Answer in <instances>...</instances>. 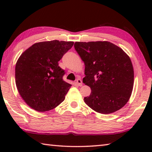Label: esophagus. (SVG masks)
I'll return each mask as SVG.
<instances>
[{
    "mask_svg": "<svg viewBox=\"0 0 152 152\" xmlns=\"http://www.w3.org/2000/svg\"><path fill=\"white\" fill-rule=\"evenodd\" d=\"M76 83L78 84V86H82V81L81 80L80 78H78L76 80Z\"/></svg>",
    "mask_w": 152,
    "mask_h": 152,
    "instance_id": "obj_1",
    "label": "esophagus"
}]
</instances>
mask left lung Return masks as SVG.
<instances>
[{
	"instance_id": "8db88e82",
	"label": "left lung",
	"mask_w": 152,
	"mask_h": 152,
	"mask_svg": "<svg viewBox=\"0 0 152 152\" xmlns=\"http://www.w3.org/2000/svg\"><path fill=\"white\" fill-rule=\"evenodd\" d=\"M74 48L85 65L83 83L92 91L84 97L85 103L102 114L121 109L133 91L134 72L129 57L109 42H76Z\"/></svg>"
}]
</instances>
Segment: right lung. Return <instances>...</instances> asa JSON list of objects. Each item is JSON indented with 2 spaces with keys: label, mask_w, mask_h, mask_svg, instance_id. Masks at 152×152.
<instances>
[{
  "label": "right lung",
  "mask_w": 152,
  "mask_h": 152,
  "mask_svg": "<svg viewBox=\"0 0 152 152\" xmlns=\"http://www.w3.org/2000/svg\"><path fill=\"white\" fill-rule=\"evenodd\" d=\"M73 42L53 40L36 43L25 50L15 66L16 86L25 102L35 110L54 109L65 99L72 86L63 80L58 61Z\"/></svg>",
  "instance_id": "obj_1"
}]
</instances>
